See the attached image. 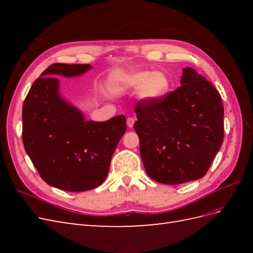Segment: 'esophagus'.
<instances>
[{
  "label": "esophagus",
  "mask_w": 253,
  "mask_h": 253,
  "mask_svg": "<svg viewBox=\"0 0 253 253\" xmlns=\"http://www.w3.org/2000/svg\"><path fill=\"white\" fill-rule=\"evenodd\" d=\"M134 122H135V119L133 117H127L126 119V125L129 128H132L134 126Z\"/></svg>",
  "instance_id": "obj_1"
}]
</instances>
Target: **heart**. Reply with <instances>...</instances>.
Instances as JSON below:
<instances>
[{"label": "heart", "instance_id": "heart-1", "mask_svg": "<svg viewBox=\"0 0 253 253\" xmlns=\"http://www.w3.org/2000/svg\"><path fill=\"white\" fill-rule=\"evenodd\" d=\"M112 87L118 91L138 88L139 100L148 103L164 99L171 88V79L165 72L145 70L119 73L111 79Z\"/></svg>", "mask_w": 253, "mask_h": 253}]
</instances>
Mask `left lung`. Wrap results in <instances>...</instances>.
<instances>
[{
  "label": "left lung",
  "instance_id": "left-lung-1",
  "mask_svg": "<svg viewBox=\"0 0 253 253\" xmlns=\"http://www.w3.org/2000/svg\"><path fill=\"white\" fill-rule=\"evenodd\" d=\"M180 84L158 102L140 101L135 109L145 172L166 185L204 177L224 139V108L212 83L186 67Z\"/></svg>",
  "mask_w": 253,
  "mask_h": 253
}]
</instances>
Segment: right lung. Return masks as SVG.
I'll use <instances>...</instances> for the list:
<instances>
[{
    "mask_svg": "<svg viewBox=\"0 0 253 253\" xmlns=\"http://www.w3.org/2000/svg\"><path fill=\"white\" fill-rule=\"evenodd\" d=\"M89 64L56 63L38 78L23 104L22 138L25 151L49 186L82 192L100 186L126 129L124 115L108 121L84 119L60 94L56 76L76 77Z\"/></svg>",
    "mask_w": 253,
    "mask_h": 253,
    "instance_id": "obj_1",
    "label": "right lung"
}]
</instances>
